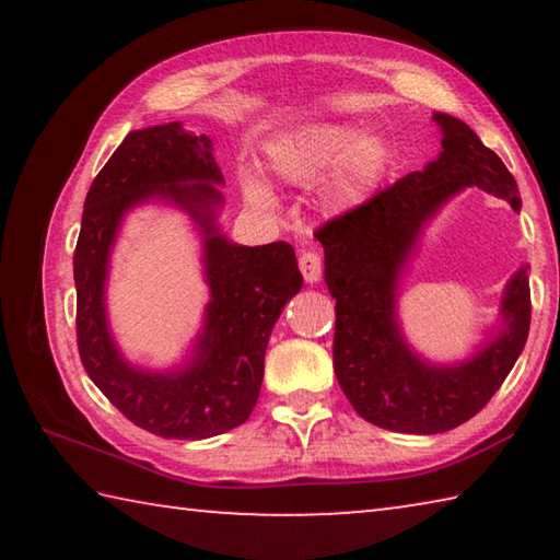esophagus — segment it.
Wrapping results in <instances>:
<instances>
[{"instance_id": "34e87169", "label": "esophagus", "mask_w": 560, "mask_h": 560, "mask_svg": "<svg viewBox=\"0 0 560 560\" xmlns=\"http://www.w3.org/2000/svg\"><path fill=\"white\" fill-rule=\"evenodd\" d=\"M299 267H301L303 279L308 283H316L320 279V273H324V259H320L318 252H303L299 259Z\"/></svg>"}]
</instances>
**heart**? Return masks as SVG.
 Instances as JSON below:
<instances>
[{"label": "heart", "mask_w": 560, "mask_h": 560, "mask_svg": "<svg viewBox=\"0 0 560 560\" xmlns=\"http://www.w3.org/2000/svg\"><path fill=\"white\" fill-rule=\"evenodd\" d=\"M271 165L279 177L293 185H314L338 166L330 197L336 205L348 207L363 200L383 177L387 148L381 138L360 140L358 128L316 122L281 138L271 148ZM249 195L264 202L259 185H252Z\"/></svg>", "instance_id": "obj_1"}]
</instances>
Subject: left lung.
I'll return each instance as SVG.
<instances>
[{
  "instance_id": "left-lung-1",
  "label": "left lung",
  "mask_w": 560,
  "mask_h": 560,
  "mask_svg": "<svg viewBox=\"0 0 560 560\" xmlns=\"http://www.w3.org/2000/svg\"><path fill=\"white\" fill-rule=\"evenodd\" d=\"M442 155L316 230L326 283L336 299L334 368L350 405L377 428L410 434L447 432L467 422L506 381L530 326L528 273L504 296L506 330L459 368H430L405 348L393 316L395 281L422 222L462 187L504 197L518 212L516 179L467 122L434 113Z\"/></svg>"
}]
</instances>
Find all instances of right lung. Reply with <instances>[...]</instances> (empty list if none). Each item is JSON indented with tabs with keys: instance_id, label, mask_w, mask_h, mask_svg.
Here are the masks:
<instances>
[{
	"instance_id": "right-lung-1",
	"label": "right lung",
	"mask_w": 560,
	"mask_h": 560,
	"mask_svg": "<svg viewBox=\"0 0 560 560\" xmlns=\"http://www.w3.org/2000/svg\"><path fill=\"white\" fill-rule=\"evenodd\" d=\"M212 183H222V173L205 136H189L179 122L128 132L91 183L73 252L81 363L132 424L165 440L214 438L240 428L252 415L269 334L283 303L303 283L289 242L236 246L217 234L214 205L222 202V195ZM153 194L183 203L208 234L213 301L196 363L177 376L138 374L122 364L102 308L107 252L119 217Z\"/></svg>"
}]
</instances>
